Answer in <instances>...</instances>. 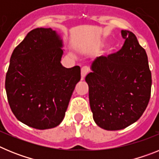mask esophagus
I'll return each instance as SVG.
<instances>
[{"label": "esophagus", "instance_id": "obj_1", "mask_svg": "<svg viewBox=\"0 0 159 159\" xmlns=\"http://www.w3.org/2000/svg\"><path fill=\"white\" fill-rule=\"evenodd\" d=\"M88 72H89V68H88V67H86V66L83 67L82 68H81V79L84 80V79L85 78V76L88 75Z\"/></svg>", "mask_w": 159, "mask_h": 159}]
</instances>
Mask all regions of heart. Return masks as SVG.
Returning <instances> with one entry per match:
<instances>
[{
    "label": "heart",
    "instance_id": "obj_1",
    "mask_svg": "<svg viewBox=\"0 0 159 159\" xmlns=\"http://www.w3.org/2000/svg\"><path fill=\"white\" fill-rule=\"evenodd\" d=\"M100 45H101V46H104V45H106V43H101Z\"/></svg>",
    "mask_w": 159,
    "mask_h": 159
}]
</instances>
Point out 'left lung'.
Masks as SVG:
<instances>
[{
	"label": "left lung",
	"instance_id": "1",
	"mask_svg": "<svg viewBox=\"0 0 159 159\" xmlns=\"http://www.w3.org/2000/svg\"><path fill=\"white\" fill-rule=\"evenodd\" d=\"M125 39L117 52L99 57L85 78L93 119L107 130H122L145 111L151 92V72L145 49L133 32L122 30Z\"/></svg>",
	"mask_w": 159,
	"mask_h": 159
}]
</instances>
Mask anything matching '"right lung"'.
<instances>
[{"instance_id": "right-lung-1", "label": "right lung", "mask_w": 159, "mask_h": 159, "mask_svg": "<svg viewBox=\"0 0 159 159\" xmlns=\"http://www.w3.org/2000/svg\"><path fill=\"white\" fill-rule=\"evenodd\" d=\"M62 47L56 31L37 28L12 52L5 78L7 98L14 116L29 127L58 126L80 80V67L66 68L60 63Z\"/></svg>"}]
</instances>
